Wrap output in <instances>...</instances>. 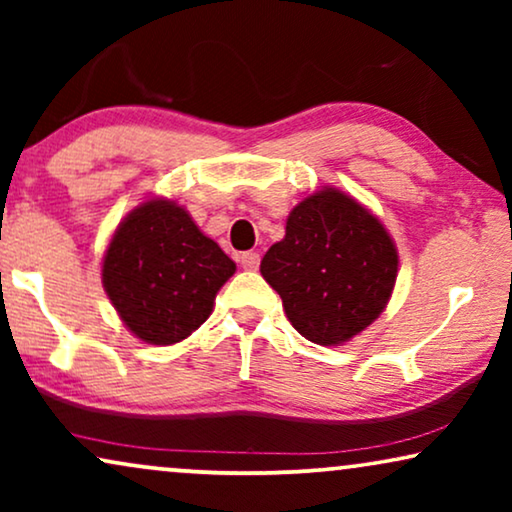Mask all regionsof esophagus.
Wrapping results in <instances>:
<instances>
[{"instance_id": "34e87169", "label": "esophagus", "mask_w": 512, "mask_h": 512, "mask_svg": "<svg viewBox=\"0 0 512 512\" xmlns=\"http://www.w3.org/2000/svg\"><path fill=\"white\" fill-rule=\"evenodd\" d=\"M240 265L244 270H258V265H261V256H258L256 251H244V254H240Z\"/></svg>"}]
</instances>
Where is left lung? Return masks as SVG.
<instances>
[{
    "mask_svg": "<svg viewBox=\"0 0 512 512\" xmlns=\"http://www.w3.org/2000/svg\"><path fill=\"white\" fill-rule=\"evenodd\" d=\"M291 326L317 345H340L373 324L398 275L396 244L377 216L324 188L286 219V235L261 261Z\"/></svg>",
    "mask_w": 512,
    "mask_h": 512,
    "instance_id": "left-lung-1",
    "label": "left lung"
}]
</instances>
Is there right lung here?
I'll return each mask as SVG.
<instances>
[{
    "label": "right lung",
    "mask_w": 512,
    "mask_h": 512,
    "mask_svg": "<svg viewBox=\"0 0 512 512\" xmlns=\"http://www.w3.org/2000/svg\"><path fill=\"white\" fill-rule=\"evenodd\" d=\"M235 263L177 202L153 198L125 216L102 263L104 291L149 345H174L205 324Z\"/></svg>",
    "instance_id": "obj_1"
}]
</instances>
